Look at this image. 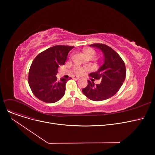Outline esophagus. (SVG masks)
Segmentation results:
<instances>
[{"mask_svg":"<svg viewBox=\"0 0 155 155\" xmlns=\"http://www.w3.org/2000/svg\"><path fill=\"white\" fill-rule=\"evenodd\" d=\"M72 78L73 79H75V80H78L80 78L78 76H76V75H74V76H72Z\"/></svg>","mask_w":155,"mask_h":155,"instance_id":"1","label":"esophagus"}]
</instances>
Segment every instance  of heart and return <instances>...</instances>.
Returning a JSON list of instances; mask_svg holds the SVG:
<instances>
[{
    "label": "heart",
    "instance_id": "1",
    "mask_svg": "<svg viewBox=\"0 0 155 155\" xmlns=\"http://www.w3.org/2000/svg\"><path fill=\"white\" fill-rule=\"evenodd\" d=\"M84 54L86 56V58L87 57H93L96 54V51L94 49L92 48H87L85 49V50L84 51ZM85 71V69L82 68V67H75L73 68V71L77 75H82V73H84Z\"/></svg>",
    "mask_w": 155,
    "mask_h": 155
}]
</instances>
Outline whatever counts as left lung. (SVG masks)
I'll return each instance as SVG.
<instances>
[{
    "instance_id": "obj_1",
    "label": "left lung",
    "mask_w": 155,
    "mask_h": 155,
    "mask_svg": "<svg viewBox=\"0 0 155 155\" xmlns=\"http://www.w3.org/2000/svg\"><path fill=\"white\" fill-rule=\"evenodd\" d=\"M90 46L100 49L104 54V62L98 70L89 74L94 79L88 80V85L82 92L92 101L106 100L114 95L123 84L126 75L125 63L119 54L106 45L95 43ZM95 79H102L101 83L95 84Z\"/></svg>"
}]
</instances>
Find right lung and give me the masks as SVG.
Returning a JSON list of instances; mask_svg holds the SVG:
<instances>
[{
	"label": "right lung",
	"mask_w": 155,
	"mask_h": 155,
	"mask_svg": "<svg viewBox=\"0 0 155 155\" xmlns=\"http://www.w3.org/2000/svg\"><path fill=\"white\" fill-rule=\"evenodd\" d=\"M74 46L57 45L38 54L29 71L28 83L32 92L40 101L54 103L65 93V85L69 80H57L58 68L64 65L68 52Z\"/></svg>",
	"instance_id": "add662e5"
}]
</instances>
